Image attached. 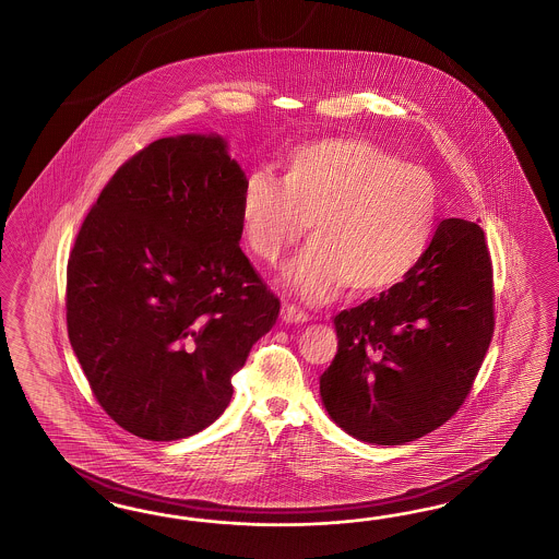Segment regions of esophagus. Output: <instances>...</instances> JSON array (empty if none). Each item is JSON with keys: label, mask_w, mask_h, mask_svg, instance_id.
Instances as JSON below:
<instances>
[{"label": "esophagus", "mask_w": 559, "mask_h": 559, "mask_svg": "<svg viewBox=\"0 0 559 559\" xmlns=\"http://www.w3.org/2000/svg\"><path fill=\"white\" fill-rule=\"evenodd\" d=\"M281 314H283V321H286V323H305V321H309V314L299 309L297 305H290V302L283 305Z\"/></svg>", "instance_id": "obj_1"}]
</instances>
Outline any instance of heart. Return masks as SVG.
I'll return each instance as SVG.
<instances>
[{"instance_id": "1", "label": "heart", "mask_w": 559, "mask_h": 559, "mask_svg": "<svg viewBox=\"0 0 559 559\" xmlns=\"http://www.w3.org/2000/svg\"><path fill=\"white\" fill-rule=\"evenodd\" d=\"M240 216L250 250L276 262L311 230V245L286 266L302 299L341 288L380 295L418 269L435 240L440 195L420 165L402 164L366 139H319L290 151L283 179H246Z\"/></svg>"}]
</instances>
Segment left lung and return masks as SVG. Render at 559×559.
I'll return each mask as SVG.
<instances>
[{
  "mask_svg": "<svg viewBox=\"0 0 559 559\" xmlns=\"http://www.w3.org/2000/svg\"><path fill=\"white\" fill-rule=\"evenodd\" d=\"M333 321L337 354L321 376L329 416L381 447L432 432L471 394L495 331L485 231L442 219L406 281Z\"/></svg>",
  "mask_w": 559,
  "mask_h": 559,
  "instance_id": "1",
  "label": "left lung"
}]
</instances>
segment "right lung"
I'll use <instances>...</instances> for the list:
<instances>
[{
  "mask_svg": "<svg viewBox=\"0 0 559 559\" xmlns=\"http://www.w3.org/2000/svg\"><path fill=\"white\" fill-rule=\"evenodd\" d=\"M245 183L219 136L159 139L115 171L76 234L70 345L131 435L167 442L218 420L276 323L281 300L238 245Z\"/></svg>",
  "mask_w": 559,
  "mask_h": 559,
  "instance_id": "obj_1",
  "label": "right lung"
}]
</instances>
